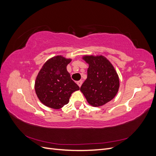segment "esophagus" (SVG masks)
<instances>
[{
  "mask_svg": "<svg viewBox=\"0 0 156 156\" xmlns=\"http://www.w3.org/2000/svg\"><path fill=\"white\" fill-rule=\"evenodd\" d=\"M82 83H83V81H77V85H78L79 87H81Z\"/></svg>",
  "mask_w": 156,
  "mask_h": 156,
  "instance_id": "obj_1",
  "label": "esophagus"
}]
</instances>
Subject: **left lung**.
Masks as SVG:
<instances>
[{
  "label": "left lung",
  "instance_id": "obj_1",
  "mask_svg": "<svg viewBox=\"0 0 156 156\" xmlns=\"http://www.w3.org/2000/svg\"><path fill=\"white\" fill-rule=\"evenodd\" d=\"M88 64L87 78L80 90L93 107H101L111 101L119 92V77L114 66L103 55H84Z\"/></svg>",
  "mask_w": 156,
  "mask_h": 156
}]
</instances>
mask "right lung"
<instances>
[{
	"mask_svg": "<svg viewBox=\"0 0 156 156\" xmlns=\"http://www.w3.org/2000/svg\"><path fill=\"white\" fill-rule=\"evenodd\" d=\"M71 61L72 58L62 55L55 56L46 61L37 73L34 89L44 105L60 109L68 104L72 94L79 90L66 69Z\"/></svg>",
	"mask_w": 156,
	"mask_h": 156,
	"instance_id": "add662e5",
	"label": "right lung"
}]
</instances>
